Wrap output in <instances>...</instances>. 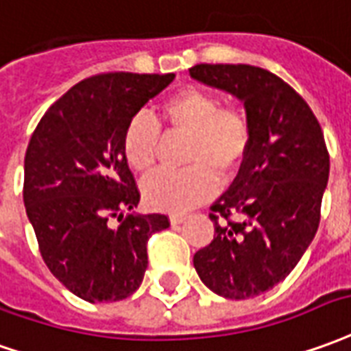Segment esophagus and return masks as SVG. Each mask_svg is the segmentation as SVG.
I'll list each match as a JSON object with an SVG mask.
<instances>
[{
  "instance_id": "34e87169",
  "label": "esophagus",
  "mask_w": 351,
  "mask_h": 351,
  "mask_svg": "<svg viewBox=\"0 0 351 351\" xmlns=\"http://www.w3.org/2000/svg\"><path fill=\"white\" fill-rule=\"evenodd\" d=\"M169 220H171V224H182L184 220H186V215H182V213H173L169 217Z\"/></svg>"
}]
</instances>
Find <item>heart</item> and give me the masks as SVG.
Wrapping results in <instances>:
<instances>
[{"label":"heart","instance_id":"1","mask_svg":"<svg viewBox=\"0 0 351 351\" xmlns=\"http://www.w3.org/2000/svg\"><path fill=\"white\" fill-rule=\"evenodd\" d=\"M159 123L171 134L188 136L182 173H159L142 184L144 201L152 209L184 213L210 199L220 182H232L241 173L251 152L252 127L245 112L222 108L207 90L186 87L159 106ZM159 127L146 116L127 125L121 141L127 165L148 175L159 152Z\"/></svg>","mask_w":351,"mask_h":351}]
</instances>
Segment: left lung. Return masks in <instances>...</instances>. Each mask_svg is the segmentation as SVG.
I'll list each match as a JSON object with an SVG mask.
<instances>
[{
    "label": "left lung",
    "mask_w": 351,
    "mask_h": 351,
    "mask_svg": "<svg viewBox=\"0 0 351 351\" xmlns=\"http://www.w3.org/2000/svg\"><path fill=\"white\" fill-rule=\"evenodd\" d=\"M195 82L243 102L252 127L241 173L210 207L215 237L193 254L213 293L245 300L291 274L319 226L329 152L306 100L276 73L249 64H197Z\"/></svg>",
    "instance_id": "8db88e82"
}]
</instances>
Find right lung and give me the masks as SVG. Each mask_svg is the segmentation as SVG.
<instances>
[{
	"label": "right lung",
	"instance_id": "1",
	"mask_svg": "<svg viewBox=\"0 0 351 351\" xmlns=\"http://www.w3.org/2000/svg\"><path fill=\"white\" fill-rule=\"evenodd\" d=\"M173 80L175 73L87 77L49 108L32 134L26 215L51 274L87 302L133 295L148 266L150 235L169 228L165 215L133 210L141 193L121 141L141 108Z\"/></svg>",
	"mask_w": 351,
	"mask_h": 351
}]
</instances>
